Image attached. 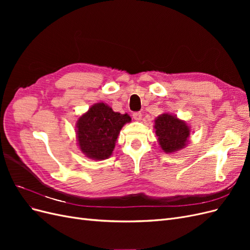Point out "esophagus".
<instances>
[{"instance_id": "esophagus-1", "label": "esophagus", "mask_w": 250, "mask_h": 250, "mask_svg": "<svg viewBox=\"0 0 250 250\" xmlns=\"http://www.w3.org/2000/svg\"><path fill=\"white\" fill-rule=\"evenodd\" d=\"M132 117H133V119H134L135 121H141V120H142V113H141L140 111L133 112V113H132Z\"/></svg>"}]
</instances>
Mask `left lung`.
<instances>
[{
  "mask_svg": "<svg viewBox=\"0 0 250 250\" xmlns=\"http://www.w3.org/2000/svg\"><path fill=\"white\" fill-rule=\"evenodd\" d=\"M154 129L158 144L165 153H173L187 146L190 127L186 121L165 112L154 120Z\"/></svg>",
  "mask_w": 250,
  "mask_h": 250,
  "instance_id": "left-lung-1",
  "label": "left lung"
}]
</instances>
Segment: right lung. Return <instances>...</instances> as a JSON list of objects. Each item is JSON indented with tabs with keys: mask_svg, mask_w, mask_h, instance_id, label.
Segmentation results:
<instances>
[{
	"mask_svg": "<svg viewBox=\"0 0 250 250\" xmlns=\"http://www.w3.org/2000/svg\"><path fill=\"white\" fill-rule=\"evenodd\" d=\"M130 121L129 115L115 112L106 103L94 104L79 117L76 124L82 153L95 161L106 160L115 149L120 130Z\"/></svg>",
	"mask_w": 250,
	"mask_h": 250,
	"instance_id": "add662e5",
	"label": "right lung"
}]
</instances>
